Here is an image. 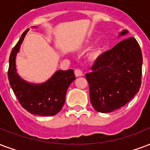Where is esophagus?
<instances>
[{"label": "esophagus", "mask_w": 150, "mask_h": 150, "mask_svg": "<svg viewBox=\"0 0 150 150\" xmlns=\"http://www.w3.org/2000/svg\"><path fill=\"white\" fill-rule=\"evenodd\" d=\"M75 75L76 77H79V76H83V73L80 69H75Z\"/></svg>", "instance_id": "obj_1"}]
</instances>
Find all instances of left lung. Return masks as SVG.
<instances>
[{"label": "left lung", "mask_w": 150, "mask_h": 150, "mask_svg": "<svg viewBox=\"0 0 150 150\" xmlns=\"http://www.w3.org/2000/svg\"><path fill=\"white\" fill-rule=\"evenodd\" d=\"M128 33L124 30L119 37ZM142 54L134 38H126L98 57L86 74L90 102L99 112H112L128 103L142 83Z\"/></svg>", "instance_id": "1"}]
</instances>
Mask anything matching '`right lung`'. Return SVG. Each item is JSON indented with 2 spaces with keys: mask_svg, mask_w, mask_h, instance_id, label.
I'll list each match as a JSON object with an SVG mask.
<instances>
[{
  "mask_svg": "<svg viewBox=\"0 0 150 150\" xmlns=\"http://www.w3.org/2000/svg\"><path fill=\"white\" fill-rule=\"evenodd\" d=\"M28 29L12 49L9 57L8 71L9 83L19 102L31 114L51 116L62 109L68 86L75 79L74 71H57L45 83L34 84L19 77L16 67V57Z\"/></svg>",
  "mask_w": 150,
  "mask_h": 150,
  "instance_id": "obj_1",
  "label": "right lung"
}]
</instances>
